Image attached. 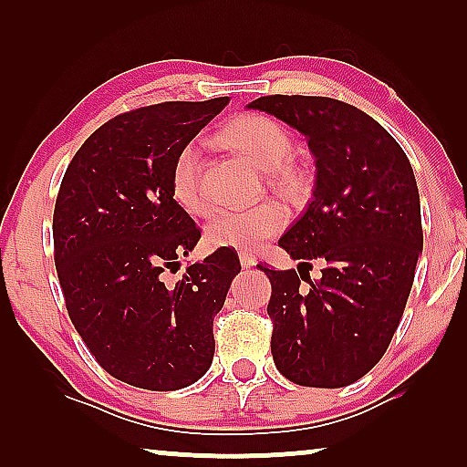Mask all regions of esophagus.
<instances>
[{
	"label": "esophagus",
	"mask_w": 467,
	"mask_h": 467,
	"mask_svg": "<svg viewBox=\"0 0 467 467\" xmlns=\"http://www.w3.org/2000/svg\"><path fill=\"white\" fill-rule=\"evenodd\" d=\"M240 264L242 267H253L257 265V257L253 253H240Z\"/></svg>",
	"instance_id": "obj_1"
}]
</instances>
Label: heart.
<instances>
[{"label":"heart","instance_id":"obj_1","mask_svg":"<svg viewBox=\"0 0 467 467\" xmlns=\"http://www.w3.org/2000/svg\"><path fill=\"white\" fill-rule=\"evenodd\" d=\"M219 140L238 150L257 168L272 171L280 184H289L293 174L285 163L293 155V138L278 120L265 114H244L234 119ZM171 193L187 213L208 214L210 203L202 191V150L195 142L184 144L171 165ZM286 223V213L276 202H261L254 206L221 210L210 219L206 235L210 244L234 251L253 253L265 246Z\"/></svg>","mask_w":467,"mask_h":467}]
</instances>
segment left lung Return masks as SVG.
Here are the masks:
<instances>
[{"label":"left lung","instance_id":"8db88e82","mask_svg":"<svg viewBox=\"0 0 467 467\" xmlns=\"http://www.w3.org/2000/svg\"><path fill=\"white\" fill-rule=\"evenodd\" d=\"M248 108L304 133L317 163L312 200L278 240L297 270L259 265L272 283L274 363L302 387L353 385L391 344L423 251L412 165L385 127L344 101L265 95ZM315 258L324 276L310 281Z\"/></svg>","mask_w":467,"mask_h":467}]
</instances>
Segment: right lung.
<instances>
[{
  "instance_id": "obj_1",
  "label": "right lung",
  "mask_w": 467,
  "mask_h": 467,
  "mask_svg": "<svg viewBox=\"0 0 467 467\" xmlns=\"http://www.w3.org/2000/svg\"><path fill=\"white\" fill-rule=\"evenodd\" d=\"M229 98L163 101L95 130L61 181L53 214L55 265L67 315L114 379L176 391L208 372L213 323L240 272L219 248L178 270L202 238L171 193V165Z\"/></svg>"
}]
</instances>
